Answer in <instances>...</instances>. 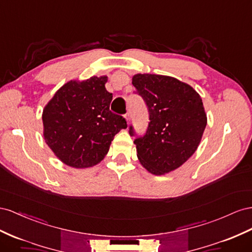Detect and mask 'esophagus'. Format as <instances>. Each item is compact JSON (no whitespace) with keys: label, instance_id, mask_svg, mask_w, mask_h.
<instances>
[{"label":"esophagus","instance_id":"esophagus-1","mask_svg":"<svg viewBox=\"0 0 252 252\" xmlns=\"http://www.w3.org/2000/svg\"><path fill=\"white\" fill-rule=\"evenodd\" d=\"M125 118H126V120L127 121V124H128V122H130V113H126L125 115Z\"/></svg>","mask_w":252,"mask_h":252}]
</instances>
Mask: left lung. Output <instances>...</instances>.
<instances>
[{"label":"left lung","mask_w":252,"mask_h":252,"mask_svg":"<svg viewBox=\"0 0 252 252\" xmlns=\"http://www.w3.org/2000/svg\"><path fill=\"white\" fill-rule=\"evenodd\" d=\"M132 84L150 114L146 135L134 141L138 159L151 174L170 173L189 159L202 140L207 126L203 100L174 77L136 74ZM128 132L135 135L132 126Z\"/></svg>","instance_id":"1"}]
</instances>
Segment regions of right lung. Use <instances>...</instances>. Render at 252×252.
<instances>
[{
	"label": "right lung",
	"instance_id": "add662e5",
	"mask_svg": "<svg viewBox=\"0 0 252 252\" xmlns=\"http://www.w3.org/2000/svg\"><path fill=\"white\" fill-rule=\"evenodd\" d=\"M106 76L70 80L56 92L42 113L43 136L58 159L85 169L101 161L122 128L124 117L110 111L112 94Z\"/></svg>",
	"mask_w": 252,
	"mask_h": 252
}]
</instances>
